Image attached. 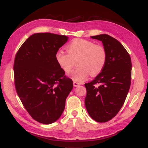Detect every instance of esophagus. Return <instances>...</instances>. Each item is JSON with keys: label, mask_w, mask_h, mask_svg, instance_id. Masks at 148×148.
Listing matches in <instances>:
<instances>
[{"label": "esophagus", "mask_w": 148, "mask_h": 148, "mask_svg": "<svg viewBox=\"0 0 148 148\" xmlns=\"http://www.w3.org/2000/svg\"><path fill=\"white\" fill-rule=\"evenodd\" d=\"M79 83H77V82H76V81H74L73 82V85H74V86H75V87H77V86H79Z\"/></svg>", "instance_id": "obj_1"}]
</instances>
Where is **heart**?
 <instances>
[{"label":"heart","mask_w":148,"mask_h":148,"mask_svg":"<svg viewBox=\"0 0 148 148\" xmlns=\"http://www.w3.org/2000/svg\"><path fill=\"white\" fill-rule=\"evenodd\" d=\"M67 53L58 51L55 59L59 67L66 74H69L74 66V60L78 67L71 74L76 82H82L90 74L95 76L104 68L107 62V52L104 47L95 45L83 39H75L66 46Z\"/></svg>","instance_id":"b5f03b06"}]
</instances>
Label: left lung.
Returning a JSON list of instances; mask_svg holds the SVG:
<instances>
[{"instance_id": "obj_1", "label": "left lung", "mask_w": 148, "mask_h": 148, "mask_svg": "<svg viewBox=\"0 0 148 148\" xmlns=\"http://www.w3.org/2000/svg\"><path fill=\"white\" fill-rule=\"evenodd\" d=\"M92 38L102 42L107 62L95 79L84 84V103L91 118L102 123L114 118L123 105L131 84L132 62L123 46L112 37L100 34ZM97 84H100L98 87L95 86Z\"/></svg>"}]
</instances>
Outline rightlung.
<instances>
[{
	"label": "right lung",
	"instance_id": "1",
	"mask_svg": "<svg viewBox=\"0 0 148 148\" xmlns=\"http://www.w3.org/2000/svg\"><path fill=\"white\" fill-rule=\"evenodd\" d=\"M65 36L37 33L18 49L14 62L16 90L24 108L36 121L51 124L60 117L73 88L59 67L55 55L67 41Z\"/></svg>",
	"mask_w": 148,
	"mask_h": 148
}]
</instances>
